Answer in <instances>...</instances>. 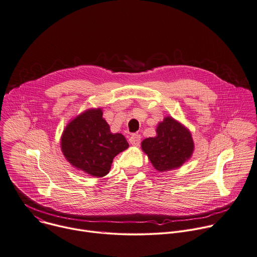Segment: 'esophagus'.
Masks as SVG:
<instances>
[{"mask_svg": "<svg viewBox=\"0 0 257 257\" xmlns=\"http://www.w3.org/2000/svg\"><path fill=\"white\" fill-rule=\"evenodd\" d=\"M140 141H141V136L139 134H133L129 139L130 144H132L133 146H138L140 144Z\"/></svg>", "mask_w": 257, "mask_h": 257, "instance_id": "34e87169", "label": "esophagus"}]
</instances>
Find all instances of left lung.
Returning <instances> with one entry per match:
<instances>
[{"instance_id": "8db88e82", "label": "left lung", "mask_w": 257, "mask_h": 257, "mask_svg": "<svg viewBox=\"0 0 257 257\" xmlns=\"http://www.w3.org/2000/svg\"><path fill=\"white\" fill-rule=\"evenodd\" d=\"M192 134L183 124L165 117L156 128V136L141 142L142 150L158 172H167L182 166L194 152Z\"/></svg>"}]
</instances>
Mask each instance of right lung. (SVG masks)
<instances>
[{
  "mask_svg": "<svg viewBox=\"0 0 257 257\" xmlns=\"http://www.w3.org/2000/svg\"><path fill=\"white\" fill-rule=\"evenodd\" d=\"M60 145L72 166L96 178L108 175L114 157L129 146L122 134L110 131L101 108L89 109L71 120Z\"/></svg>",
  "mask_w": 257,
  "mask_h": 257,
  "instance_id": "1",
  "label": "right lung"
}]
</instances>
